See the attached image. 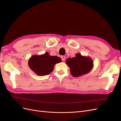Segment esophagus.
Masks as SVG:
<instances>
[{
  "instance_id": "esophagus-1",
  "label": "esophagus",
  "mask_w": 121,
  "mask_h": 121,
  "mask_svg": "<svg viewBox=\"0 0 121 121\" xmlns=\"http://www.w3.org/2000/svg\"><path fill=\"white\" fill-rule=\"evenodd\" d=\"M61 58L62 60H63V61H65V56H61Z\"/></svg>"
}]
</instances>
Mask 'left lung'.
Returning a JSON list of instances; mask_svg holds the SVG:
<instances>
[{"mask_svg": "<svg viewBox=\"0 0 121 121\" xmlns=\"http://www.w3.org/2000/svg\"><path fill=\"white\" fill-rule=\"evenodd\" d=\"M66 64L70 69L71 73L74 77L85 75L89 73L93 68V61L90 57L81 56L77 53L74 57H69Z\"/></svg>", "mask_w": 121, "mask_h": 121, "instance_id": "left-lung-1", "label": "left lung"}]
</instances>
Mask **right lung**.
<instances>
[{
  "instance_id": "1",
  "label": "right lung",
  "mask_w": 121,
  "mask_h": 121,
  "mask_svg": "<svg viewBox=\"0 0 121 121\" xmlns=\"http://www.w3.org/2000/svg\"><path fill=\"white\" fill-rule=\"evenodd\" d=\"M61 61V58L56 56H50L46 52L40 56H33L29 59V67L36 74L45 76L52 72L54 65Z\"/></svg>"
}]
</instances>
